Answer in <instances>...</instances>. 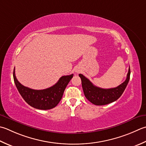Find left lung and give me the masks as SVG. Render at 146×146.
Masks as SVG:
<instances>
[{
  "mask_svg": "<svg viewBox=\"0 0 146 146\" xmlns=\"http://www.w3.org/2000/svg\"><path fill=\"white\" fill-rule=\"evenodd\" d=\"M130 76V69L129 68L126 80L119 86L111 88H102L95 86L86 77L79 74L85 98L92 104L98 106L110 104L120 98L129 82Z\"/></svg>",
  "mask_w": 146,
  "mask_h": 146,
  "instance_id": "left-lung-1",
  "label": "left lung"
}]
</instances>
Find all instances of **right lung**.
Wrapping results in <instances>:
<instances>
[{"label":"right lung","mask_w":146,"mask_h":146,"mask_svg":"<svg viewBox=\"0 0 146 146\" xmlns=\"http://www.w3.org/2000/svg\"><path fill=\"white\" fill-rule=\"evenodd\" d=\"M73 76V74L62 76L52 87L43 90H34L20 84L16 77L15 69L13 72L14 81L17 89L25 102L31 107L43 110L52 109L58 104Z\"/></svg>","instance_id":"1"}]
</instances>
